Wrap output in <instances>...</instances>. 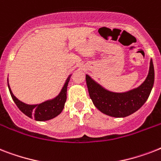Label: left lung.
<instances>
[{"label": "left lung", "instance_id": "1", "mask_svg": "<svg viewBox=\"0 0 161 161\" xmlns=\"http://www.w3.org/2000/svg\"><path fill=\"white\" fill-rule=\"evenodd\" d=\"M154 81L155 70L152 59L145 82L140 87L125 93H113L106 90L86 75L88 93L93 104L103 114L116 118L126 117L140 109L150 96Z\"/></svg>", "mask_w": 161, "mask_h": 161}]
</instances>
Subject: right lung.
Instances as JSON below:
<instances>
[{
	"label": "right lung",
	"mask_w": 161,
	"mask_h": 161,
	"mask_svg": "<svg viewBox=\"0 0 161 161\" xmlns=\"http://www.w3.org/2000/svg\"><path fill=\"white\" fill-rule=\"evenodd\" d=\"M70 77L71 75L68 76L60 93L56 98L51 100L45 101L39 104H34V105H29L17 99L11 92L9 83H8L9 91L11 93V98L19 109L21 110L24 114H26L29 118H33L34 119L37 121H46V120L52 119L55 118L56 116L60 114L61 112L63 111L66 99H67V88H68V82L70 80Z\"/></svg>",
	"instance_id": "right-lung-1"
}]
</instances>
